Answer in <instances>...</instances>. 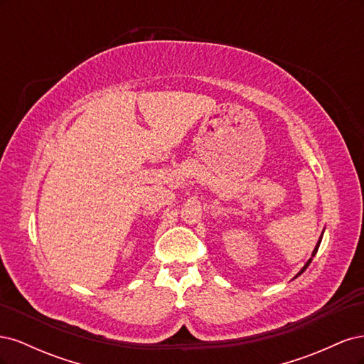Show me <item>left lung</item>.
Returning <instances> with one entry per match:
<instances>
[{
  "instance_id": "obj_1",
  "label": "left lung",
  "mask_w": 364,
  "mask_h": 364,
  "mask_svg": "<svg viewBox=\"0 0 364 364\" xmlns=\"http://www.w3.org/2000/svg\"><path fill=\"white\" fill-rule=\"evenodd\" d=\"M322 237H323V232H322L321 238H318V241H317V245H316V247H314V250H313V253H311V258H310V259H308V261L305 262V266H304V267L301 269V272H299V273H297V274H296V277H294L293 279H296L297 277H301V274H302V273H304V272L306 270V267H308V266H310V262L313 261V257L316 255V253H317V250H318V246H321V241H322Z\"/></svg>"
}]
</instances>
